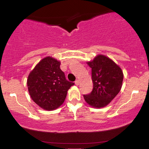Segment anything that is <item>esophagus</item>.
<instances>
[{"mask_svg": "<svg viewBox=\"0 0 149 149\" xmlns=\"http://www.w3.org/2000/svg\"><path fill=\"white\" fill-rule=\"evenodd\" d=\"M75 84L76 85H78L80 84V80H76V81H75Z\"/></svg>", "mask_w": 149, "mask_h": 149, "instance_id": "34e87169", "label": "esophagus"}]
</instances>
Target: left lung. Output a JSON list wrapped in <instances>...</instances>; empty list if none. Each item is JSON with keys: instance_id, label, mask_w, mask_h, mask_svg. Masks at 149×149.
I'll list each match as a JSON object with an SVG mask.
<instances>
[{"instance_id": "8db88e82", "label": "left lung", "mask_w": 149, "mask_h": 149, "mask_svg": "<svg viewBox=\"0 0 149 149\" xmlns=\"http://www.w3.org/2000/svg\"><path fill=\"white\" fill-rule=\"evenodd\" d=\"M92 69L93 89L91 93L83 95L90 107L100 109L107 107L119 93L122 88L123 73L111 59L104 54H98L87 61Z\"/></svg>"}]
</instances>
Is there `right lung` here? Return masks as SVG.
Wrapping results in <instances>:
<instances>
[{"label": "right lung", "instance_id": "obj_1", "mask_svg": "<svg viewBox=\"0 0 149 149\" xmlns=\"http://www.w3.org/2000/svg\"><path fill=\"white\" fill-rule=\"evenodd\" d=\"M60 64L55 58L46 57L36 65L27 78L31 98L44 110L53 111L60 107L74 85L66 80Z\"/></svg>", "mask_w": 149, "mask_h": 149}]
</instances>
